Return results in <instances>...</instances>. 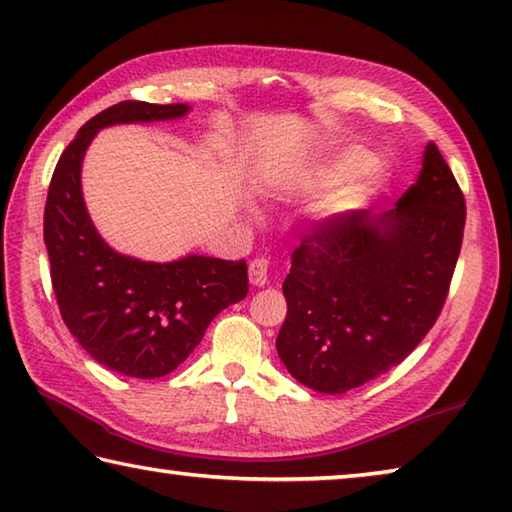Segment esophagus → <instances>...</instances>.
<instances>
[{
	"instance_id": "34e87169",
	"label": "esophagus",
	"mask_w": 512,
	"mask_h": 512,
	"mask_svg": "<svg viewBox=\"0 0 512 512\" xmlns=\"http://www.w3.org/2000/svg\"><path fill=\"white\" fill-rule=\"evenodd\" d=\"M267 272H270V261H265V258H254V261L249 263V281L251 285H256V288H263L267 283Z\"/></svg>"
}]
</instances>
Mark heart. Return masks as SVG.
<instances>
[{"label":"heart","mask_w":512,"mask_h":512,"mask_svg":"<svg viewBox=\"0 0 512 512\" xmlns=\"http://www.w3.org/2000/svg\"><path fill=\"white\" fill-rule=\"evenodd\" d=\"M371 152L364 150V148H342L333 155V159H328V164L319 170V177L324 179V182H342V179H348L360 173V170L368 168L371 165ZM384 182V168L380 164H375L366 173V179L362 184L353 186L351 191H348L344 206L346 209H355V206H362L369 197L373 195L375 188Z\"/></svg>","instance_id":"1"}]
</instances>
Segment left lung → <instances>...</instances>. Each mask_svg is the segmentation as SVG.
<instances>
[{"mask_svg": "<svg viewBox=\"0 0 512 512\" xmlns=\"http://www.w3.org/2000/svg\"><path fill=\"white\" fill-rule=\"evenodd\" d=\"M465 200L436 143L389 211L328 218L294 249L276 351L294 380L346 393L400 364L443 310Z\"/></svg>", "mask_w": 512, "mask_h": 512, "instance_id": "8db88e82", "label": "left lung"}]
</instances>
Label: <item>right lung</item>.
Segmentation results:
<instances>
[{"label": "right lung", "instance_id": "1", "mask_svg": "<svg viewBox=\"0 0 512 512\" xmlns=\"http://www.w3.org/2000/svg\"><path fill=\"white\" fill-rule=\"evenodd\" d=\"M184 103L123 101L78 130L53 170L44 206V245L60 315L105 369L152 380L175 371L202 342L215 315L247 297V263L184 256L146 263L114 251L96 231L80 188L85 150L98 130L184 116Z\"/></svg>", "mask_w": 512, "mask_h": 512}]
</instances>
